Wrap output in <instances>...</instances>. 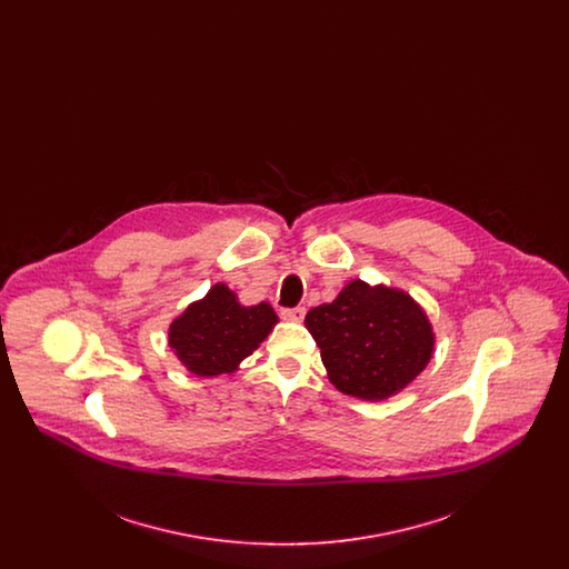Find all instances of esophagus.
Segmentation results:
<instances>
[{"instance_id":"1","label":"esophagus","mask_w":569,"mask_h":569,"mask_svg":"<svg viewBox=\"0 0 569 569\" xmlns=\"http://www.w3.org/2000/svg\"><path fill=\"white\" fill-rule=\"evenodd\" d=\"M281 316L290 322H302L305 318V307H292V309H281Z\"/></svg>"}]
</instances>
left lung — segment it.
I'll list each match as a JSON object with an SVG mask.
<instances>
[{
	"mask_svg": "<svg viewBox=\"0 0 569 569\" xmlns=\"http://www.w3.org/2000/svg\"><path fill=\"white\" fill-rule=\"evenodd\" d=\"M330 383L356 399L383 401L418 378L433 358L427 311L399 288L352 279L332 302L305 318Z\"/></svg>",
	"mask_w": 569,
	"mask_h": 569,
	"instance_id": "8db88e82",
	"label": "left lung"
}]
</instances>
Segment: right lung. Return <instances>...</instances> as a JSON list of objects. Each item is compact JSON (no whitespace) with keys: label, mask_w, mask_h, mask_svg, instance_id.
Here are the masks:
<instances>
[{"label":"right lung","mask_w":569,"mask_h":569,"mask_svg":"<svg viewBox=\"0 0 569 569\" xmlns=\"http://www.w3.org/2000/svg\"><path fill=\"white\" fill-rule=\"evenodd\" d=\"M277 322L269 302L244 307L226 283H216L172 320L168 346L198 378L230 376L260 348Z\"/></svg>","instance_id":"add662e5"}]
</instances>
